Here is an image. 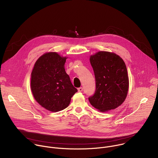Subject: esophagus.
Masks as SVG:
<instances>
[{"label":"esophagus","instance_id":"1","mask_svg":"<svg viewBox=\"0 0 158 158\" xmlns=\"http://www.w3.org/2000/svg\"><path fill=\"white\" fill-rule=\"evenodd\" d=\"M77 90H78V91L79 92H82V91H83V89H82V87H79L78 89H77Z\"/></svg>","mask_w":158,"mask_h":158}]
</instances>
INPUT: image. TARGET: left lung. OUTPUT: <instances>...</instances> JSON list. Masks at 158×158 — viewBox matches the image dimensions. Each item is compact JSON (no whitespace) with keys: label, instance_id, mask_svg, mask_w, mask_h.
Instances as JSON below:
<instances>
[{"label":"left lung","instance_id":"8db88e82","mask_svg":"<svg viewBox=\"0 0 158 158\" xmlns=\"http://www.w3.org/2000/svg\"><path fill=\"white\" fill-rule=\"evenodd\" d=\"M96 79V91L89 98L91 104L101 112L121 106L129 89V77L125 62L114 52L99 51L90 56Z\"/></svg>","mask_w":158,"mask_h":158}]
</instances>
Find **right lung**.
<instances>
[{
  "mask_svg": "<svg viewBox=\"0 0 158 158\" xmlns=\"http://www.w3.org/2000/svg\"><path fill=\"white\" fill-rule=\"evenodd\" d=\"M67 58L56 52L45 53L36 60L31 73V88L35 100L52 112L65 109L77 92L65 71Z\"/></svg>",
  "mask_w": 158,
  "mask_h": 158,
  "instance_id": "add662e5",
  "label": "right lung"
}]
</instances>
